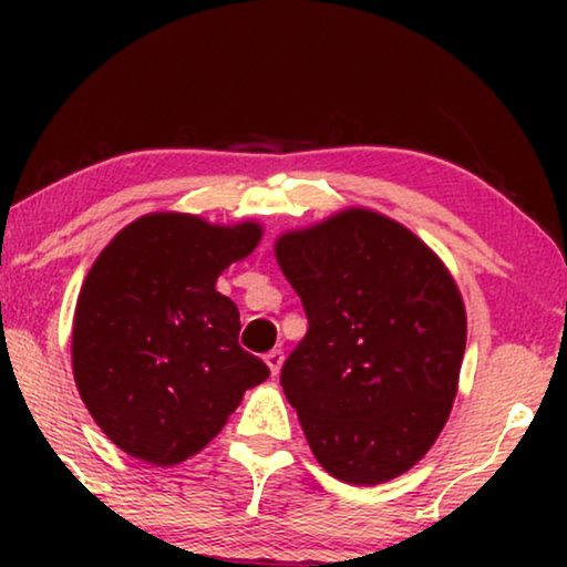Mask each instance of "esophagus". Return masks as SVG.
Wrapping results in <instances>:
<instances>
[{"label":"esophagus","mask_w":567,"mask_h":567,"mask_svg":"<svg viewBox=\"0 0 567 567\" xmlns=\"http://www.w3.org/2000/svg\"><path fill=\"white\" fill-rule=\"evenodd\" d=\"M266 363H268V369H270V374H278V371H281V367H284V351L281 348H274V351H268L266 353Z\"/></svg>","instance_id":"34e87169"}]
</instances>
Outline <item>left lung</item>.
Returning <instances> with one entry per match:
<instances>
[{
	"mask_svg": "<svg viewBox=\"0 0 567 567\" xmlns=\"http://www.w3.org/2000/svg\"><path fill=\"white\" fill-rule=\"evenodd\" d=\"M276 260L309 322L281 386L317 462L351 485L408 472L456 398L467 315L454 278L413 231L367 208L286 231Z\"/></svg>",
	"mask_w": 567,
	"mask_h": 567,
	"instance_id": "obj_1",
	"label": "left lung"
}]
</instances>
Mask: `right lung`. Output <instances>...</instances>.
Masks as SVG:
<instances>
[{
  "label": "right lung",
  "instance_id": "add662e5",
  "mask_svg": "<svg viewBox=\"0 0 567 567\" xmlns=\"http://www.w3.org/2000/svg\"><path fill=\"white\" fill-rule=\"evenodd\" d=\"M260 224L150 214L97 255L74 312V382L123 452L157 467L198 454L270 369L239 346L216 278L260 243Z\"/></svg>",
  "mask_w": 567,
  "mask_h": 567
}]
</instances>
